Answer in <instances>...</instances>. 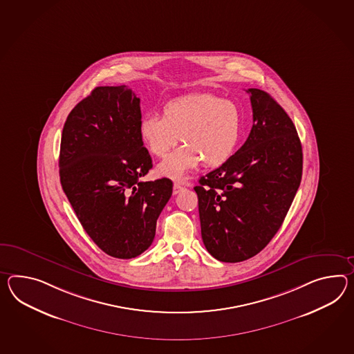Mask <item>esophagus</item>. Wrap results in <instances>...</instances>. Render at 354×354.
<instances>
[{"label": "esophagus", "mask_w": 354, "mask_h": 354, "mask_svg": "<svg viewBox=\"0 0 354 354\" xmlns=\"http://www.w3.org/2000/svg\"><path fill=\"white\" fill-rule=\"evenodd\" d=\"M184 189H185V188H184V187L181 185L180 183H175V184H174V194H179V193H180V192H183V190Z\"/></svg>", "instance_id": "esophagus-1"}]
</instances>
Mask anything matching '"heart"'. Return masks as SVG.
<instances>
[{
	"mask_svg": "<svg viewBox=\"0 0 354 354\" xmlns=\"http://www.w3.org/2000/svg\"><path fill=\"white\" fill-rule=\"evenodd\" d=\"M162 115L148 113L139 122V137L148 152L164 158L181 142L184 146L158 166V173L181 179L202 161L225 164L241 142L243 116L236 104L208 93L181 95L164 106Z\"/></svg>",
	"mask_w": 354,
	"mask_h": 354,
	"instance_id": "1",
	"label": "heart"
}]
</instances>
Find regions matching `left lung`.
<instances>
[{"mask_svg": "<svg viewBox=\"0 0 354 354\" xmlns=\"http://www.w3.org/2000/svg\"><path fill=\"white\" fill-rule=\"evenodd\" d=\"M253 127L225 164L199 179L202 241L221 262H241L268 245L302 179V145L293 121L265 91L250 88Z\"/></svg>", "mask_w": 354, "mask_h": 354, "instance_id": "8db88e82", "label": "left lung"}]
</instances>
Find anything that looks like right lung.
<instances>
[{
	"label": "right lung",
	"mask_w": 354,
	"mask_h": 354,
	"mask_svg": "<svg viewBox=\"0 0 354 354\" xmlns=\"http://www.w3.org/2000/svg\"><path fill=\"white\" fill-rule=\"evenodd\" d=\"M138 97L97 86L69 113L61 136L60 181L86 233L115 259H134L155 239L173 194L167 178L142 181L152 158L139 137Z\"/></svg>",
	"instance_id": "add662e5"
}]
</instances>
